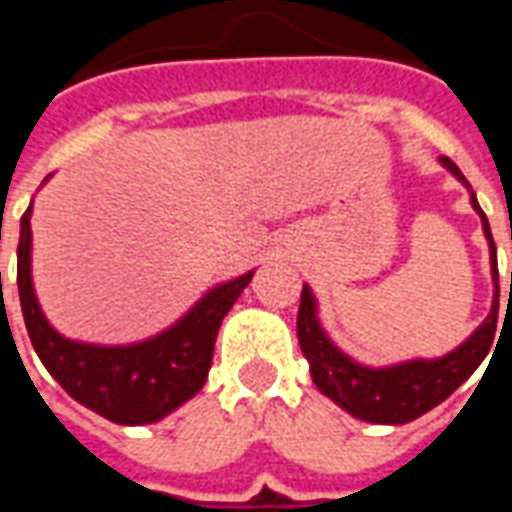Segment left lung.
<instances>
[{
  "label": "left lung",
  "instance_id": "1",
  "mask_svg": "<svg viewBox=\"0 0 512 512\" xmlns=\"http://www.w3.org/2000/svg\"><path fill=\"white\" fill-rule=\"evenodd\" d=\"M439 164L469 189V202L483 222L488 255H491V279H494V301H491L488 318L458 348H452L450 354L436 356V359H408V362H395V365L384 367L362 365L345 354L343 348H337L332 337L326 334L321 318H318V299L310 285H304L301 290L296 332H299L301 354L310 362L312 381L323 395L334 400L351 417L376 422V425H406L411 419L428 414L430 408L447 400L466 378L472 376L494 343L496 312H499V271H496L494 235H491L488 219L474 197L469 180L463 178L455 161L441 156Z\"/></svg>",
  "mask_w": 512,
  "mask_h": 512
}]
</instances>
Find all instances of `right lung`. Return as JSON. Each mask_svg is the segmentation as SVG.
I'll return each instance as SVG.
<instances>
[{
    "mask_svg": "<svg viewBox=\"0 0 512 512\" xmlns=\"http://www.w3.org/2000/svg\"><path fill=\"white\" fill-rule=\"evenodd\" d=\"M51 178V175H49ZM46 178V180H49ZM43 180V183H46ZM32 205L21 216L18 299L35 354L54 381L82 406L117 425H150L197 395L208 381L213 343L255 271L213 285L164 332L128 345H98L60 334L40 310L32 282ZM2 290V274H0Z\"/></svg>",
    "mask_w": 512,
    "mask_h": 512,
    "instance_id": "right-lung-1",
    "label": "right lung"
}]
</instances>
